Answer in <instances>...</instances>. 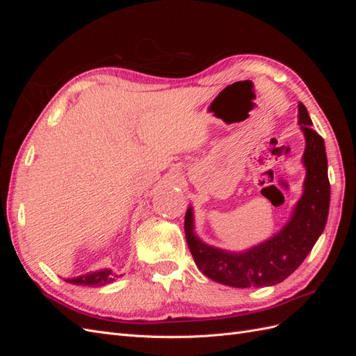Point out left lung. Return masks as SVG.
Masks as SVG:
<instances>
[{"mask_svg":"<svg viewBox=\"0 0 356 356\" xmlns=\"http://www.w3.org/2000/svg\"><path fill=\"white\" fill-rule=\"evenodd\" d=\"M298 123L306 136L303 163L305 193L289 222L272 239L241 254L203 243L193 232L191 208L184 230L190 252L199 270L215 282L234 288H261L282 282L305 261L325 229L330 209L327 153L322 136L314 131L306 106L298 104Z\"/></svg>","mask_w":356,"mask_h":356,"instance_id":"8db88e82","label":"left lung"}]
</instances>
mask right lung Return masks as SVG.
Segmentation results:
<instances>
[{
  "label": "right lung",
  "instance_id": "obj_1",
  "mask_svg": "<svg viewBox=\"0 0 356 356\" xmlns=\"http://www.w3.org/2000/svg\"><path fill=\"white\" fill-rule=\"evenodd\" d=\"M117 277L118 276L113 273L110 268H104V270L95 272V273H88L79 277L67 279V282L72 285H84V286H104L106 284H111L113 281H115Z\"/></svg>",
  "mask_w": 356,
  "mask_h": 356
}]
</instances>
